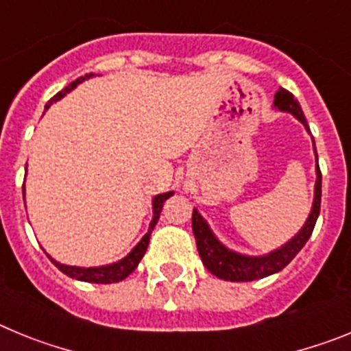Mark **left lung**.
Masks as SVG:
<instances>
[{
    "mask_svg": "<svg viewBox=\"0 0 351 351\" xmlns=\"http://www.w3.org/2000/svg\"><path fill=\"white\" fill-rule=\"evenodd\" d=\"M274 107L283 112H290L297 117V119L306 126L309 132L308 121L304 117L302 108H300L299 101L293 98L290 91L280 88V91L274 95ZM315 145V141H313ZM316 154V147H315ZM320 202H322V172L318 167V154H316V182H315V198H313V207L309 213L308 219L304 223V226L278 250L271 251L267 255L262 256H247L241 255L237 251L228 250L223 246L218 241V237L213 234L206 219L200 216L197 209H193V218H191V226H193L195 241H197L198 255L202 258L204 265L207 271L213 272L216 278L225 281H253L262 280L267 276L280 272L285 269L291 260L295 258V255L304 247V244L308 243V239L311 237L315 223L320 214Z\"/></svg>",
    "mask_w": 351,
    "mask_h": 351,
    "instance_id": "1",
    "label": "left lung"
}]
</instances>
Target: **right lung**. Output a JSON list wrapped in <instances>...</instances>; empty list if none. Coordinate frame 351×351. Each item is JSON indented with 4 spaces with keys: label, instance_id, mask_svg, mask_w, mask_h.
Returning <instances> with one entry per match:
<instances>
[{
    "label": "right lung",
    "instance_id": "right-lung-1",
    "mask_svg": "<svg viewBox=\"0 0 351 351\" xmlns=\"http://www.w3.org/2000/svg\"><path fill=\"white\" fill-rule=\"evenodd\" d=\"M89 77H93V73H89V75H86V77H79L75 82H71L70 86H66L63 91H60L56 96H52L51 100L47 101V105H45V110H47V108L51 107L54 101L61 100V98H63L66 93H70L71 89H75L77 86L82 82V80L89 79ZM23 193H24V190H23ZM172 195H173V191H167V193H160L153 198V219H151V225H149L147 234H145L144 237L141 239V243L133 247V250L130 251L125 258H121L119 262H114V263H110V265H101V267H75V265H64V263L56 262L54 258H51L49 255L47 256L51 258V262L54 263L56 267L63 272V274L70 276V278H73V280L86 281V283H101V285L123 281L125 278H128V276L132 274L135 269H137L138 262H141L142 256L145 255V250H147V244H149V237H151V232L154 230V225H156L158 219H160V213H161V209H163V202H165L169 197H172Z\"/></svg>",
    "mask_w": 351,
    "mask_h": 351
}]
</instances>
